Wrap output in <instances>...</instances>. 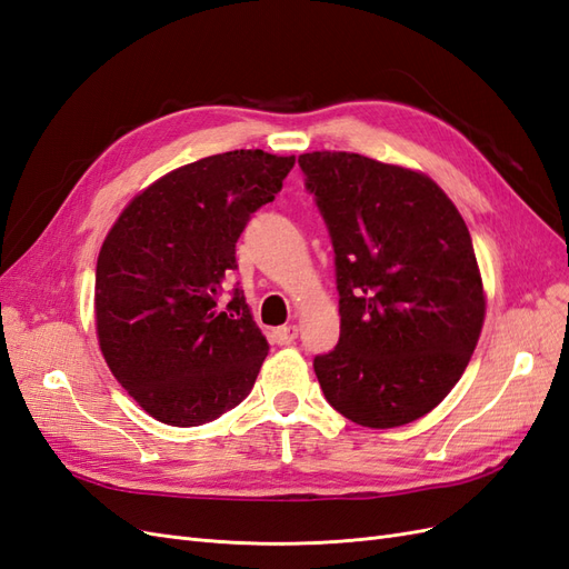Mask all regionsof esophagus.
I'll list each match as a JSON object with an SVG mask.
<instances>
[{
    "label": "esophagus",
    "mask_w": 569,
    "mask_h": 569,
    "mask_svg": "<svg viewBox=\"0 0 569 569\" xmlns=\"http://www.w3.org/2000/svg\"><path fill=\"white\" fill-rule=\"evenodd\" d=\"M274 341L280 343V347H287V343H295V339L299 337V327L297 325H284V327H278V330L272 332Z\"/></svg>",
    "instance_id": "34e87169"
}]
</instances>
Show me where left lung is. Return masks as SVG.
Wrapping results in <instances>:
<instances>
[{
    "label": "left lung",
    "instance_id": "left-lung-1",
    "mask_svg": "<svg viewBox=\"0 0 569 569\" xmlns=\"http://www.w3.org/2000/svg\"><path fill=\"white\" fill-rule=\"evenodd\" d=\"M299 166L339 291V341L313 358L320 389L356 425H408L456 387L485 322L468 226L416 170L349 151L301 153Z\"/></svg>",
    "mask_w": 569,
    "mask_h": 569
}]
</instances>
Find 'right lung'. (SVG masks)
Segmentation results:
<instances>
[{"mask_svg":"<svg viewBox=\"0 0 569 569\" xmlns=\"http://www.w3.org/2000/svg\"><path fill=\"white\" fill-rule=\"evenodd\" d=\"M295 157L234 149L147 187L97 258L94 313L107 363L151 418L197 427L242 403L268 356L244 291L220 306L251 213L274 199Z\"/></svg>","mask_w":569,"mask_h":569,"instance_id":"add662e5","label":"right lung"}]
</instances>
